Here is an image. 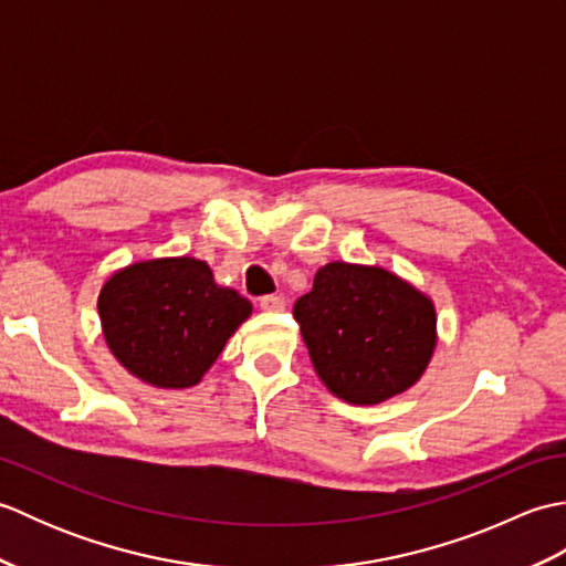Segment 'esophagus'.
Instances as JSON below:
<instances>
[{"label": "esophagus", "instance_id": "esophagus-1", "mask_svg": "<svg viewBox=\"0 0 566 566\" xmlns=\"http://www.w3.org/2000/svg\"><path fill=\"white\" fill-rule=\"evenodd\" d=\"M286 302L282 296H262L260 298V308L262 311H270V314H276V311H284Z\"/></svg>", "mask_w": 566, "mask_h": 566}]
</instances>
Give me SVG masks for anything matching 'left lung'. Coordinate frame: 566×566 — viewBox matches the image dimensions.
I'll return each mask as SVG.
<instances>
[{"instance_id": "left-lung-1", "label": "left lung", "mask_w": 566, "mask_h": 566, "mask_svg": "<svg viewBox=\"0 0 566 566\" xmlns=\"http://www.w3.org/2000/svg\"><path fill=\"white\" fill-rule=\"evenodd\" d=\"M294 318L318 379L355 406L411 389L438 347L432 298L377 264H323L314 290L296 298Z\"/></svg>"}]
</instances>
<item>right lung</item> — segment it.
<instances>
[{
    "label": "right lung",
    "instance_id": "obj_1",
    "mask_svg": "<svg viewBox=\"0 0 566 566\" xmlns=\"http://www.w3.org/2000/svg\"><path fill=\"white\" fill-rule=\"evenodd\" d=\"M102 335L118 365L155 389L197 387L252 304L197 258L130 262L97 296Z\"/></svg>",
    "mask_w": 566,
    "mask_h": 566
}]
</instances>
